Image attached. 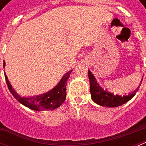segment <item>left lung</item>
Returning <instances> with one entry per match:
<instances>
[{
	"instance_id": "obj_1",
	"label": "left lung",
	"mask_w": 146,
	"mask_h": 146,
	"mask_svg": "<svg viewBox=\"0 0 146 146\" xmlns=\"http://www.w3.org/2000/svg\"><path fill=\"white\" fill-rule=\"evenodd\" d=\"M89 82H90V92H91L92 99L93 100L96 104H99L101 106L109 107V108H114L122 105V104L127 103L131 99L136 95V92L138 91L139 86L132 93L128 94V96H118V95H113V94L107 92V90H104L99 84L96 81V79L91 73V71L89 70ZM143 81V79L141 80V82ZM141 84V83H140Z\"/></svg>"
}]
</instances>
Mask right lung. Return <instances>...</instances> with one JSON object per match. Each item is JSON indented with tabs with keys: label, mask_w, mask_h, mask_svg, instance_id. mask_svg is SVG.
<instances>
[{
	"label": "right lung",
	"mask_w": 146,
	"mask_h": 146,
	"mask_svg": "<svg viewBox=\"0 0 146 146\" xmlns=\"http://www.w3.org/2000/svg\"><path fill=\"white\" fill-rule=\"evenodd\" d=\"M5 66V62L3 61V67ZM72 70L66 73L62 77L58 84L53 89L50 90L46 93L39 95L33 97H22L16 92L13 89L12 86L8 80V78L6 74L5 80L8 89L10 90L13 97L16 99L29 108L34 111H51L57 108L64 102L66 96V82L70 77Z\"/></svg>",
	"instance_id": "1"
}]
</instances>
